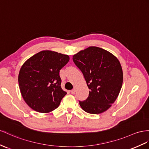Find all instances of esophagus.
I'll return each instance as SVG.
<instances>
[{
	"mask_svg": "<svg viewBox=\"0 0 149 149\" xmlns=\"http://www.w3.org/2000/svg\"><path fill=\"white\" fill-rule=\"evenodd\" d=\"M70 92H71V94H74L75 93V92H76V89H75V88H74L73 89L71 90Z\"/></svg>",
	"mask_w": 149,
	"mask_h": 149,
	"instance_id": "esophagus-1",
	"label": "esophagus"
}]
</instances>
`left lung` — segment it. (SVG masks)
Instances as JSON below:
<instances>
[{"label": "left lung", "mask_w": 149, "mask_h": 149, "mask_svg": "<svg viewBox=\"0 0 149 149\" xmlns=\"http://www.w3.org/2000/svg\"><path fill=\"white\" fill-rule=\"evenodd\" d=\"M90 89L89 96L79 104L86 112L100 114L116 101L123 84V70L119 60L105 49L89 47L73 56Z\"/></svg>", "instance_id": "left-lung-1"}]
</instances>
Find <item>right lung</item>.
Here are the masks:
<instances>
[{"instance_id":"1","label":"right lung","mask_w":149,"mask_h":149,"mask_svg":"<svg viewBox=\"0 0 149 149\" xmlns=\"http://www.w3.org/2000/svg\"><path fill=\"white\" fill-rule=\"evenodd\" d=\"M69 59L67 55L43 50L22 65L18 76L19 86L24 101L31 109L47 113L58 107L67 94L61 87L59 72Z\"/></svg>"}]
</instances>
